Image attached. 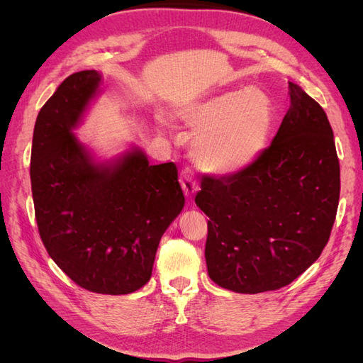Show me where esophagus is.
<instances>
[{"instance_id":"obj_1","label":"esophagus","mask_w":363,"mask_h":363,"mask_svg":"<svg viewBox=\"0 0 363 363\" xmlns=\"http://www.w3.org/2000/svg\"><path fill=\"white\" fill-rule=\"evenodd\" d=\"M180 184H182L183 192H184L186 196H191L196 191H199V182H196L194 172L189 168H186V169L182 171V174H180Z\"/></svg>"}]
</instances>
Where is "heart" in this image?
<instances>
[{
    "label": "heart",
    "instance_id": "obj_1",
    "mask_svg": "<svg viewBox=\"0 0 363 363\" xmlns=\"http://www.w3.org/2000/svg\"><path fill=\"white\" fill-rule=\"evenodd\" d=\"M182 123L196 131L194 160L218 175L248 168L265 148L271 128V106L259 91H230L177 111Z\"/></svg>",
    "mask_w": 363,
    "mask_h": 363
}]
</instances>
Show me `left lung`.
<instances>
[{"mask_svg":"<svg viewBox=\"0 0 363 363\" xmlns=\"http://www.w3.org/2000/svg\"><path fill=\"white\" fill-rule=\"evenodd\" d=\"M291 107L271 145L228 177L206 175V263L218 286L276 291L320 257L336 218L340 171L324 108L289 82Z\"/></svg>","mask_w":363,"mask_h":363,"instance_id":"left-lung-1","label":"left lung"}]
</instances>
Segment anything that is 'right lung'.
<instances>
[{
    "instance_id": "right-lung-1",
    "label": "right lung",
    "mask_w": 363,
    "mask_h": 363,
    "mask_svg": "<svg viewBox=\"0 0 363 363\" xmlns=\"http://www.w3.org/2000/svg\"><path fill=\"white\" fill-rule=\"evenodd\" d=\"M101 84L96 71L65 79L33 131L30 179L36 223L50 257L79 286L107 295L151 279L164 230L184 206L175 163L150 164L135 147L95 162L72 130Z\"/></svg>"
}]
</instances>
